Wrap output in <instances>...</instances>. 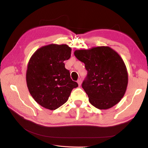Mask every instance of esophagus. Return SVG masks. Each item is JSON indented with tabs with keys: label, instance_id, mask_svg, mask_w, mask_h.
Returning <instances> with one entry per match:
<instances>
[{
	"label": "esophagus",
	"instance_id": "esophagus-1",
	"mask_svg": "<svg viewBox=\"0 0 148 148\" xmlns=\"http://www.w3.org/2000/svg\"><path fill=\"white\" fill-rule=\"evenodd\" d=\"M77 83H78V85H79V86H80L81 85H82V80H81V79H78V80L77 81Z\"/></svg>",
	"mask_w": 148,
	"mask_h": 148
}]
</instances>
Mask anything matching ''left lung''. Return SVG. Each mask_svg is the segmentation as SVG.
<instances>
[{
  "instance_id": "obj_1",
  "label": "left lung",
  "mask_w": 148,
  "mask_h": 148,
  "mask_svg": "<svg viewBox=\"0 0 148 148\" xmlns=\"http://www.w3.org/2000/svg\"><path fill=\"white\" fill-rule=\"evenodd\" d=\"M74 54L88 72L82 87L91 105L100 110L117 105L128 82L126 66L119 54L108 46L76 50Z\"/></svg>"
}]
</instances>
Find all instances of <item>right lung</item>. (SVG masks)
<instances>
[{
  "label": "right lung",
  "mask_w": 148,
  "mask_h": 148,
  "mask_svg": "<svg viewBox=\"0 0 148 148\" xmlns=\"http://www.w3.org/2000/svg\"><path fill=\"white\" fill-rule=\"evenodd\" d=\"M72 49L66 44L47 45L32 55L26 71L29 93L36 102L51 110L67 101L78 84L72 81L64 61L71 58Z\"/></svg>",
  "instance_id": "add662e5"
}]
</instances>
